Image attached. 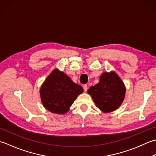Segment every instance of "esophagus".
Returning a JSON list of instances; mask_svg holds the SVG:
<instances>
[{
  "instance_id": "obj_1",
  "label": "esophagus",
  "mask_w": 156,
  "mask_h": 156,
  "mask_svg": "<svg viewBox=\"0 0 156 156\" xmlns=\"http://www.w3.org/2000/svg\"><path fill=\"white\" fill-rule=\"evenodd\" d=\"M83 90H84V91H87L88 87H87V84H85V85H83Z\"/></svg>"
}]
</instances>
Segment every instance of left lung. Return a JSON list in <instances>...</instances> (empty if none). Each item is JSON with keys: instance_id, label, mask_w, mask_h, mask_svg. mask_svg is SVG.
<instances>
[{"instance_id": "8db88e82", "label": "left lung", "mask_w": 156, "mask_h": 156, "mask_svg": "<svg viewBox=\"0 0 156 156\" xmlns=\"http://www.w3.org/2000/svg\"><path fill=\"white\" fill-rule=\"evenodd\" d=\"M96 106L104 112L116 110L122 104L125 95V87L115 73H104L100 82L89 89Z\"/></svg>"}]
</instances>
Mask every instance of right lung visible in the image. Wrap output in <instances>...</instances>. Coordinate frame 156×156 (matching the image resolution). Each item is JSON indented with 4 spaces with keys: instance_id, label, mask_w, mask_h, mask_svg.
Here are the masks:
<instances>
[{
    "instance_id": "right-lung-1",
    "label": "right lung",
    "mask_w": 156,
    "mask_h": 156,
    "mask_svg": "<svg viewBox=\"0 0 156 156\" xmlns=\"http://www.w3.org/2000/svg\"><path fill=\"white\" fill-rule=\"evenodd\" d=\"M81 86L73 82L63 72L55 69L44 81L40 89V96L46 108L56 114H65L79 94Z\"/></svg>"
}]
</instances>
